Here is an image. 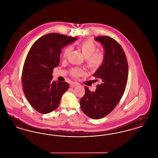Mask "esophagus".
Returning a JSON list of instances; mask_svg holds the SVG:
<instances>
[{
	"instance_id": "obj_1",
	"label": "esophagus",
	"mask_w": 158,
	"mask_h": 158,
	"mask_svg": "<svg viewBox=\"0 0 158 158\" xmlns=\"http://www.w3.org/2000/svg\"><path fill=\"white\" fill-rule=\"evenodd\" d=\"M78 83H72L71 84H70V87H72V88H74L75 87H77V86H78Z\"/></svg>"
}]
</instances>
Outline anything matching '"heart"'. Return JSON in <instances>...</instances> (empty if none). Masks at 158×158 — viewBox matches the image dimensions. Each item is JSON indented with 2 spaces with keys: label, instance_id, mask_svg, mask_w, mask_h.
Returning <instances> with one entry per match:
<instances>
[{
  "label": "heart",
  "instance_id": "heart-1",
  "mask_svg": "<svg viewBox=\"0 0 158 158\" xmlns=\"http://www.w3.org/2000/svg\"><path fill=\"white\" fill-rule=\"evenodd\" d=\"M83 55L86 58V62L88 65L92 68H96L101 66L105 61V54L103 52H96L97 45L91 40H87L81 42L79 45ZM73 47L69 46L65 49L63 56L66 58L68 53L72 50ZM70 74L75 78L86 74L85 70L82 68H73L70 70Z\"/></svg>",
  "mask_w": 158,
  "mask_h": 158
}]
</instances>
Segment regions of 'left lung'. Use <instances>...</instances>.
<instances>
[{"instance_id": "left-lung-1", "label": "left lung", "mask_w": 158, "mask_h": 158, "mask_svg": "<svg viewBox=\"0 0 158 158\" xmlns=\"http://www.w3.org/2000/svg\"><path fill=\"white\" fill-rule=\"evenodd\" d=\"M94 39L103 46L105 59L93 76L100 84L91 91L85 87L84 96L80 101L83 112L92 119L108 115L116 107L124 93L128 80V67L124 51L120 44L108 36Z\"/></svg>"}]
</instances>
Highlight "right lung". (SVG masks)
<instances>
[{
    "mask_svg": "<svg viewBox=\"0 0 158 158\" xmlns=\"http://www.w3.org/2000/svg\"><path fill=\"white\" fill-rule=\"evenodd\" d=\"M76 37L49 33L39 39L25 59L22 82L25 97L37 112L48 114L58 107L63 94L69 88L67 82L52 81L53 68L60 62L62 49L75 42Z\"/></svg>",
    "mask_w": 158,
    "mask_h": 158,
    "instance_id": "obj_1",
    "label": "right lung"
}]
</instances>
